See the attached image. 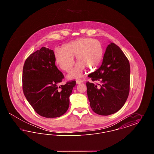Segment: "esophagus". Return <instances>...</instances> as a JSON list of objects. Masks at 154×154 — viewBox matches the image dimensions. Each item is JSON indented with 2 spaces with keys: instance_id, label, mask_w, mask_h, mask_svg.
Returning a JSON list of instances; mask_svg holds the SVG:
<instances>
[{
  "instance_id": "obj_1",
  "label": "esophagus",
  "mask_w": 154,
  "mask_h": 154,
  "mask_svg": "<svg viewBox=\"0 0 154 154\" xmlns=\"http://www.w3.org/2000/svg\"><path fill=\"white\" fill-rule=\"evenodd\" d=\"M82 82V81L81 80H80V79H78V80H76V84H80Z\"/></svg>"
}]
</instances>
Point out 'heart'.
Instances as JSON below:
<instances>
[{
    "label": "heart",
    "mask_w": 154,
    "mask_h": 154,
    "mask_svg": "<svg viewBox=\"0 0 154 154\" xmlns=\"http://www.w3.org/2000/svg\"><path fill=\"white\" fill-rule=\"evenodd\" d=\"M104 55L101 42L92 37H83L75 40L57 48L54 56L59 67L69 72L74 64V57H76V66L68 75L69 79H79L83 75L85 68L92 70L100 65Z\"/></svg>",
    "instance_id": "1"
}]
</instances>
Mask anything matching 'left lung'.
<instances>
[{
    "mask_svg": "<svg viewBox=\"0 0 154 154\" xmlns=\"http://www.w3.org/2000/svg\"><path fill=\"white\" fill-rule=\"evenodd\" d=\"M131 67L129 60L116 44L108 45L102 64L88 76L100 84L87 82L90 106L95 113L109 116L117 112L126 102L130 90Z\"/></svg>",
    "mask_w": 154,
    "mask_h": 154,
    "instance_id": "1",
    "label": "left lung"
}]
</instances>
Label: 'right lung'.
I'll use <instances>...</instances> for the list:
<instances>
[{
	"instance_id": "add662e5",
	"label": "right lung",
	"mask_w": 154,
	"mask_h": 154,
	"mask_svg": "<svg viewBox=\"0 0 154 154\" xmlns=\"http://www.w3.org/2000/svg\"><path fill=\"white\" fill-rule=\"evenodd\" d=\"M64 75L55 65L53 50L45 47L31 54L23 67L22 89L37 113L45 118L63 115L69 106V96L75 81L58 87Z\"/></svg>"
}]
</instances>
